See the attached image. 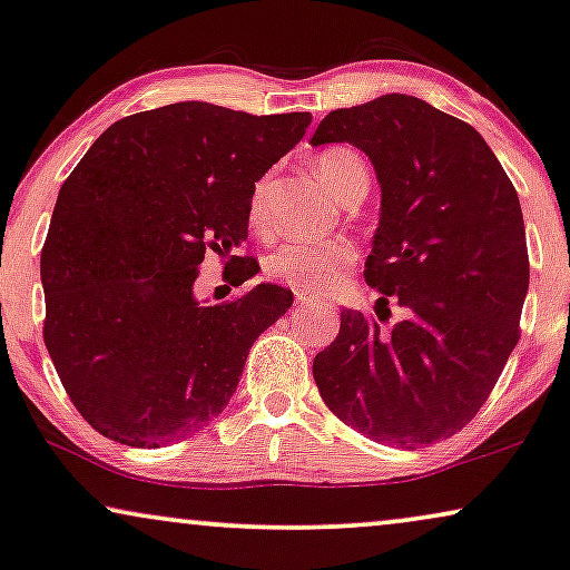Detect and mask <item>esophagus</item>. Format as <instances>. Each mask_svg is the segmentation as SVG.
Wrapping results in <instances>:
<instances>
[{
  "label": "esophagus",
  "mask_w": 570,
  "mask_h": 570,
  "mask_svg": "<svg viewBox=\"0 0 570 570\" xmlns=\"http://www.w3.org/2000/svg\"><path fill=\"white\" fill-rule=\"evenodd\" d=\"M294 299H297V305H313V297H309V294H302V292H297L294 294Z\"/></svg>",
  "instance_id": "obj_1"
}]
</instances>
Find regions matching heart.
<instances>
[{
  "label": "heart",
  "instance_id": "heart-1",
  "mask_svg": "<svg viewBox=\"0 0 570 570\" xmlns=\"http://www.w3.org/2000/svg\"><path fill=\"white\" fill-rule=\"evenodd\" d=\"M315 170L323 184L336 194L338 199L350 197L355 189H368V168L363 157L350 147H328L315 157ZM268 178H257L249 191L247 220L252 232H268ZM357 261L355 244L347 239L326 242H286L265 257V273L278 284L292 286L294 292L321 297L331 294L347 278L352 265Z\"/></svg>",
  "mask_w": 570,
  "mask_h": 570
}]
</instances>
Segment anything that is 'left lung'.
<instances>
[{
	"mask_svg": "<svg viewBox=\"0 0 570 570\" xmlns=\"http://www.w3.org/2000/svg\"><path fill=\"white\" fill-rule=\"evenodd\" d=\"M371 157L381 218L365 281L379 321L342 309L313 360L331 413L373 442L450 439L476 417L521 338L529 249L521 202L489 144L465 120L407 94L334 110L309 139ZM394 298L406 318L384 330Z\"/></svg>",
	"mask_w": 570,
	"mask_h": 570,
	"instance_id": "obj_1",
	"label": "left lung"
}]
</instances>
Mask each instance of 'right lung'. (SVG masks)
<instances>
[{
  "instance_id": "add662e5",
  "label": "right lung",
  "mask_w": 570,
  "mask_h": 570,
  "mask_svg": "<svg viewBox=\"0 0 570 570\" xmlns=\"http://www.w3.org/2000/svg\"><path fill=\"white\" fill-rule=\"evenodd\" d=\"M309 112L249 115L176 102L112 124L65 178L41 249L45 344L91 429L163 446L210 423L255 338L294 294L257 284L223 305L194 299L207 252L236 284L261 271L247 239L257 178L305 136Z\"/></svg>"
}]
</instances>
